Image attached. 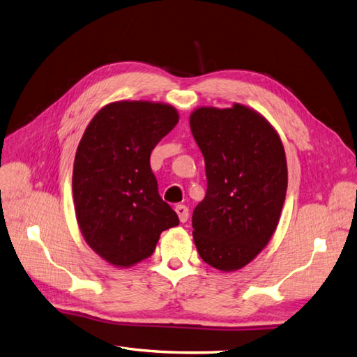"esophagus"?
I'll list each match as a JSON object with an SVG mask.
<instances>
[{"instance_id":"obj_1","label":"esophagus","mask_w":357,"mask_h":357,"mask_svg":"<svg viewBox=\"0 0 357 357\" xmlns=\"http://www.w3.org/2000/svg\"><path fill=\"white\" fill-rule=\"evenodd\" d=\"M175 211L179 217V222L181 223H185L187 218H188V208L185 205H176L175 206Z\"/></svg>"}]
</instances>
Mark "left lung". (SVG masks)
<instances>
[{
	"mask_svg": "<svg viewBox=\"0 0 357 357\" xmlns=\"http://www.w3.org/2000/svg\"><path fill=\"white\" fill-rule=\"evenodd\" d=\"M190 128L205 158L206 195L193 211V238L209 266L234 271L268 244L288 187L285 149L255 109L200 107Z\"/></svg>",
	"mask_w": 357,
	"mask_h": 357,
	"instance_id": "8db88e82",
	"label": "left lung"
}]
</instances>
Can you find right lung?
Listing matches in <instances>:
<instances>
[{
  "label": "right lung",
  "mask_w": 357,
  "mask_h": 357,
  "mask_svg": "<svg viewBox=\"0 0 357 357\" xmlns=\"http://www.w3.org/2000/svg\"><path fill=\"white\" fill-rule=\"evenodd\" d=\"M179 121L175 107L119 100L100 108L81 139L72 175L86 243L116 267L149 258L179 218L158 193L151 152Z\"/></svg>",
  "instance_id": "add662e5"
}]
</instances>
